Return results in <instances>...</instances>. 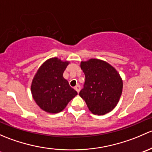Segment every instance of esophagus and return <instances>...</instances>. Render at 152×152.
I'll return each instance as SVG.
<instances>
[{
  "mask_svg": "<svg viewBox=\"0 0 152 152\" xmlns=\"http://www.w3.org/2000/svg\"><path fill=\"white\" fill-rule=\"evenodd\" d=\"M75 90L77 91V93H79L80 91V86L77 85L75 87Z\"/></svg>",
  "mask_w": 152,
  "mask_h": 152,
  "instance_id": "obj_1",
  "label": "esophagus"
}]
</instances>
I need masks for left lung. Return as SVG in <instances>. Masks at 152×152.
I'll use <instances>...</instances> for the list:
<instances>
[{
    "label": "left lung",
    "mask_w": 152,
    "mask_h": 152,
    "mask_svg": "<svg viewBox=\"0 0 152 152\" xmlns=\"http://www.w3.org/2000/svg\"><path fill=\"white\" fill-rule=\"evenodd\" d=\"M80 68L86 80L79 95L89 110L102 115L113 110L122 93L123 81L119 73L110 64L96 58L81 61Z\"/></svg>",
    "instance_id": "1"
}]
</instances>
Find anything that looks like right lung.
I'll return each instance as SVG.
<instances>
[{
	"mask_svg": "<svg viewBox=\"0 0 152 152\" xmlns=\"http://www.w3.org/2000/svg\"><path fill=\"white\" fill-rule=\"evenodd\" d=\"M69 64L68 61L51 58L42 64L33 78L32 96L37 105L45 112H61L77 94L63 77Z\"/></svg>",
	"mask_w": 152,
	"mask_h": 152,
	"instance_id": "1",
	"label": "right lung"
}]
</instances>
